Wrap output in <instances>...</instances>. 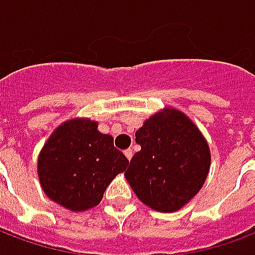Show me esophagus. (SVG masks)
I'll return each instance as SVG.
<instances>
[{
  "label": "esophagus",
  "instance_id": "obj_1",
  "mask_svg": "<svg viewBox=\"0 0 255 255\" xmlns=\"http://www.w3.org/2000/svg\"><path fill=\"white\" fill-rule=\"evenodd\" d=\"M124 154H126V157H127L128 161H131V158H132V150L131 149L126 150V151H124Z\"/></svg>",
  "mask_w": 255,
  "mask_h": 255
}]
</instances>
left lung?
<instances>
[{
	"mask_svg": "<svg viewBox=\"0 0 255 255\" xmlns=\"http://www.w3.org/2000/svg\"><path fill=\"white\" fill-rule=\"evenodd\" d=\"M140 150L126 177L151 209L171 213L195 197L210 168V150L197 126L176 109L158 112L135 133Z\"/></svg>",
	"mask_w": 255,
	"mask_h": 255,
	"instance_id": "obj_1",
	"label": "left lung"
}]
</instances>
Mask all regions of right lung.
Here are the masks:
<instances>
[{
  "mask_svg": "<svg viewBox=\"0 0 255 255\" xmlns=\"http://www.w3.org/2000/svg\"><path fill=\"white\" fill-rule=\"evenodd\" d=\"M128 162L111 135L98 131V123L72 119L47 139L38 157V177L52 201L83 212L101 202L106 187Z\"/></svg>",
  "mask_w": 255,
  "mask_h": 255,
  "instance_id": "1",
  "label": "right lung"
}]
</instances>
